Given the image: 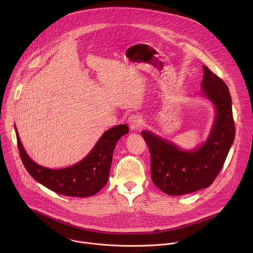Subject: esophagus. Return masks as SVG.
I'll list each match as a JSON object with an SVG mask.
<instances>
[{
    "mask_svg": "<svg viewBox=\"0 0 253 253\" xmlns=\"http://www.w3.org/2000/svg\"><path fill=\"white\" fill-rule=\"evenodd\" d=\"M128 124H129V127L132 130H137V129H140L143 126L144 119L141 115L133 114L128 118Z\"/></svg>",
    "mask_w": 253,
    "mask_h": 253,
    "instance_id": "34e87169",
    "label": "esophagus"
}]
</instances>
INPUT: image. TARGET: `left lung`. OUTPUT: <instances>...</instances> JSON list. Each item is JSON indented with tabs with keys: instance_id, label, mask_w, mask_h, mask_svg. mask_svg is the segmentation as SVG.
Returning a JSON list of instances; mask_svg holds the SVG:
<instances>
[{
	"instance_id": "8db88e82",
	"label": "left lung",
	"mask_w": 253,
	"mask_h": 253,
	"mask_svg": "<svg viewBox=\"0 0 253 253\" xmlns=\"http://www.w3.org/2000/svg\"><path fill=\"white\" fill-rule=\"evenodd\" d=\"M201 83L204 95L215 105L216 116L206 142L192 151L142 131L151 155V179L168 195H183L210 186L223 167L234 141L235 125L227 85L203 66Z\"/></svg>"
}]
</instances>
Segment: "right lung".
Segmentation results:
<instances>
[{"mask_svg": "<svg viewBox=\"0 0 253 253\" xmlns=\"http://www.w3.org/2000/svg\"><path fill=\"white\" fill-rule=\"evenodd\" d=\"M128 132L129 128L125 124L107 130L82 161L55 170L38 165L28 156L16 129L19 153L29 174L50 190L71 197L92 196L106 185L116 143Z\"/></svg>", "mask_w": 253, "mask_h": 253, "instance_id": "obj_1", "label": "right lung"}]
</instances>
